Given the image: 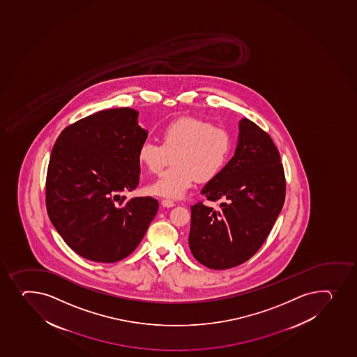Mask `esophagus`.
I'll use <instances>...</instances> for the list:
<instances>
[{"label":"esophagus","instance_id":"esophagus-1","mask_svg":"<svg viewBox=\"0 0 357 357\" xmlns=\"http://www.w3.org/2000/svg\"><path fill=\"white\" fill-rule=\"evenodd\" d=\"M162 207H166V208H171V207L174 206L176 204L174 202H171V200H167V199H164V200H162Z\"/></svg>","mask_w":357,"mask_h":357}]
</instances>
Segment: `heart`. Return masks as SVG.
Here are the masks:
<instances>
[{"instance_id": "b5f03b06", "label": "heart", "mask_w": 357, "mask_h": 357, "mask_svg": "<svg viewBox=\"0 0 357 357\" xmlns=\"http://www.w3.org/2000/svg\"><path fill=\"white\" fill-rule=\"evenodd\" d=\"M160 145L151 140L140 144L137 158L150 173L162 172L173 159L172 167L147 186V192L169 199H179L198 179H215L231 159L234 149L231 133L211 121L179 118L162 126Z\"/></svg>"}]
</instances>
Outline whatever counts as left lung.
I'll return each mask as SVG.
<instances>
[{
  "label": "left lung",
  "mask_w": 357,
  "mask_h": 357,
  "mask_svg": "<svg viewBox=\"0 0 357 357\" xmlns=\"http://www.w3.org/2000/svg\"><path fill=\"white\" fill-rule=\"evenodd\" d=\"M202 195L224 202L219 211L202 202L191 207L193 257L212 269L241 265L265 243L284 202L283 166L268 133L243 118L234 155Z\"/></svg>",
  "instance_id": "8db88e82"
}]
</instances>
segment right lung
Here are the masks:
<instances>
[{"label": "right lung", "mask_w": 357, "mask_h": 357, "mask_svg": "<svg viewBox=\"0 0 357 357\" xmlns=\"http://www.w3.org/2000/svg\"><path fill=\"white\" fill-rule=\"evenodd\" d=\"M130 107L90 114L63 130L49 160L45 202L56 231L78 255L119 261L136 250L159 204L151 197L126 200L139 184L137 158L146 130Z\"/></svg>", "instance_id": "add662e5"}]
</instances>
